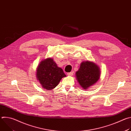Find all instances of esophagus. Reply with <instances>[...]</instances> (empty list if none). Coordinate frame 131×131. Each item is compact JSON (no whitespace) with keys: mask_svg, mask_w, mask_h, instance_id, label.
I'll use <instances>...</instances> for the list:
<instances>
[{"mask_svg":"<svg viewBox=\"0 0 131 131\" xmlns=\"http://www.w3.org/2000/svg\"><path fill=\"white\" fill-rule=\"evenodd\" d=\"M73 72L72 71H71V72H69V73H67V75L68 76H72V75H73Z\"/></svg>","mask_w":131,"mask_h":131,"instance_id":"34e87169","label":"esophagus"}]
</instances>
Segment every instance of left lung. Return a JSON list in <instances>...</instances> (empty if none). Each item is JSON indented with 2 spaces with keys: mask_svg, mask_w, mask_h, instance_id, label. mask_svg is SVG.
I'll use <instances>...</instances> for the list:
<instances>
[{
  "mask_svg": "<svg viewBox=\"0 0 131 131\" xmlns=\"http://www.w3.org/2000/svg\"><path fill=\"white\" fill-rule=\"evenodd\" d=\"M101 70L95 63L86 61L82 62L79 69L76 72V78L79 85L84 90H87L95 84L100 79Z\"/></svg>",
  "mask_w": 131,
  "mask_h": 131,
  "instance_id": "8db88e82",
  "label": "left lung"
}]
</instances>
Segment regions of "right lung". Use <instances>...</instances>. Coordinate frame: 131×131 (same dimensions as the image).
<instances>
[{
	"label": "right lung",
	"instance_id": "right-lung-1",
	"mask_svg": "<svg viewBox=\"0 0 131 131\" xmlns=\"http://www.w3.org/2000/svg\"><path fill=\"white\" fill-rule=\"evenodd\" d=\"M65 77L66 75L63 69L50 58L41 61L36 70L37 80L43 89L47 90L55 88Z\"/></svg>",
	"mask_w": 131,
	"mask_h": 131
}]
</instances>
